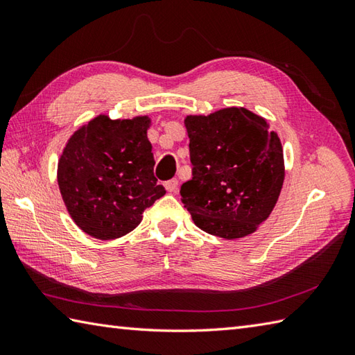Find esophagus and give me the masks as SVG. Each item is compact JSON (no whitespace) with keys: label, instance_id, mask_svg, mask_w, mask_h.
<instances>
[{"label":"esophagus","instance_id":"obj_1","mask_svg":"<svg viewBox=\"0 0 355 355\" xmlns=\"http://www.w3.org/2000/svg\"><path fill=\"white\" fill-rule=\"evenodd\" d=\"M164 187H166V191H168L169 193H175L178 191V180L177 178L169 180V182L164 183Z\"/></svg>","mask_w":355,"mask_h":355}]
</instances>
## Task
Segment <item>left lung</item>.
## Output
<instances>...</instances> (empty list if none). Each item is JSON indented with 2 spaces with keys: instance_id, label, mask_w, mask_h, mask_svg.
I'll return each mask as SVG.
<instances>
[{
  "instance_id": "8db88e82",
  "label": "left lung",
  "mask_w": 355,
  "mask_h": 355,
  "mask_svg": "<svg viewBox=\"0 0 355 355\" xmlns=\"http://www.w3.org/2000/svg\"><path fill=\"white\" fill-rule=\"evenodd\" d=\"M192 180L180 187L197 227L224 239L258 230L285 178L284 149L266 117L243 107L184 117Z\"/></svg>"
}]
</instances>
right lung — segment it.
Wrapping results in <instances>:
<instances>
[{
  "instance_id": "obj_1",
  "label": "right lung",
  "mask_w": 355,
  "mask_h": 355,
  "mask_svg": "<svg viewBox=\"0 0 355 355\" xmlns=\"http://www.w3.org/2000/svg\"><path fill=\"white\" fill-rule=\"evenodd\" d=\"M149 128V116L99 114L67 140L58 186L67 212L87 235L101 241L125 236L166 193L154 177Z\"/></svg>"
}]
</instances>
